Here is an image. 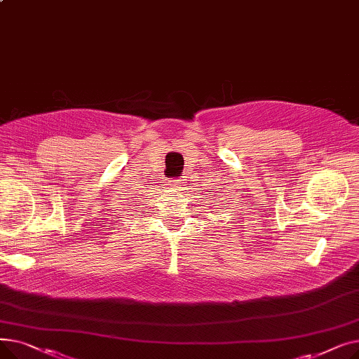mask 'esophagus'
<instances>
[{
  "instance_id": "34e87169",
  "label": "esophagus",
  "mask_w": 359,
  "mask_h": 359,
  "mask_svg": "<svg viewBox=\"0 0 359 359\" xmlns=\"http://www.w3.org/2000/svg\"><path fill=\"white\" fill-rule=\"evenodd\" d=\"M184 183H186V179H177V180H172V187L173 189L176 191V192H182V191H184Z\"/></svg>"
}]
</instances>
